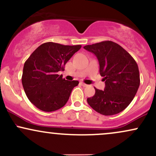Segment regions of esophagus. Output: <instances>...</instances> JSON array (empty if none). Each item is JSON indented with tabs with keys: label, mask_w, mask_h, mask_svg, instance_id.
<instances>
[{
	"label": "esophagus",
	"mask_w": 156,
	"mask_h": 156,
	"mask_svg": "<svg viewBox=\"0 0 156 156\" xmlns=\"http://www.w3.org/2000/svg\"><path fill=\"white\" fill-rule=\"evenodd\" d=\"M80 85H81V86H83V87H87V86H88V85H87V84L83 83V82H80Z\"/></svg>",
	"instance_id": "esophagus-1"
}]
</instances>
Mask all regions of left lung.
Listing matches in <instances>:
<instances>
[{"instance_id":"1","label":"left lung","mask_w":156,"mask_h":156,"mask_svg":"<svg viewBox=\"0 0 156 156\" xmlns=\"http://www.w3.org/2000/svg\"><path fill=\"white\" fill-rule=\"evenodd\" d=\"M83 48L96 55L100 74L105 85L104 90L94 88L95 94L87 98V103L105 116L122 112L133 101L140 84L136 61L124 48L112 41L86 45Z\"/></svg>"}]
</instances>
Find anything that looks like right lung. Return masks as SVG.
<instances>
[{
    "mask_svg": "<svg viewBox=\"0 0 156 156\" xmlns=\"http://www.w3.org/2000/svg\"><path fill=\"white\" fill-rule=\"evenodd\" d=\"M81 45L45 42L35 50L23 67L22 83L28 100L43 112H54L67 103L78 80L68 81L58 73Z\"/></svg>",
    "mask_w": 156,
    "mask_h": 156,
    "instance_id": "add662e5",
    "label": "right lung"
}]
</instances>
